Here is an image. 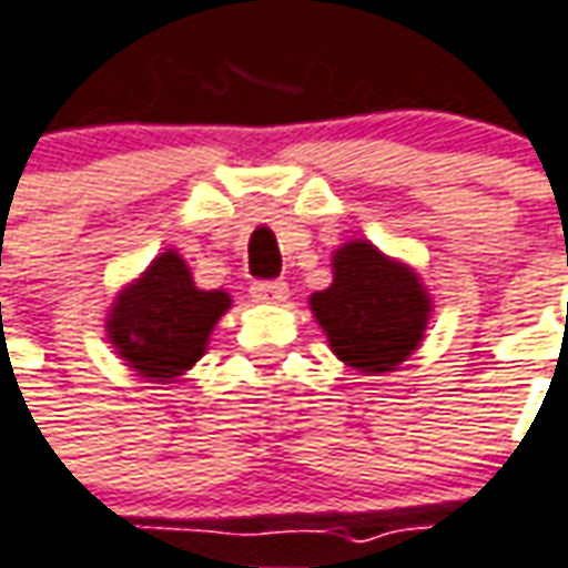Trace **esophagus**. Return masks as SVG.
<instances>
[{"label": "esophagus", "mask_w": 568, "mask_h": 568, "mask_svg": "<svg viewBox=\"0 0 568 568\" xmlns=\"http://www.w3.org/2000/svg\"><path fill=\"white\" fill-rule=\"evenodd\" d=\"M248 295L257 304H283L285 297H288V285L283 280H261V283L248 288Z\"/></svg>", "instance_id": "1"}]
</instances>
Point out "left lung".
Wrapping results in <instances>:
<instances>
[{
    "label": "left lung",
    "instance_id": "obj_1",
    "mask_svg": "<svg viewBox=\"0 0 568 568\" xmlns=\"http://www.w3.org/2000/svg\"><path fill=\"white\" fill-rule=\"evenodd\" d=\"M332 351L366 375L390 372L418 347L430 313L418 276L368 243L335 255V283L311 297Z\"/></svg>",
    "mask_w": 568,
    "mask_h": 568
}]
</instances>
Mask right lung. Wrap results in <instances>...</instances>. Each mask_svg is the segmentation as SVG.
Segmentation results:
<instances>
[{
    "instance_id": "1",
    "label": "right lung",
    "mask_w": 568,
    "mask_h": 568,
    "mask_svg": "<svg viewBox=\"0 0 568 568\" xmlns=\"http://www.w3.org/2000/svg\"><path fill=\"white\" fill-rule=\"evenodd\" d=\"M227 307V292L196 288L187 264L165 252L116 297L106 332L144 378H178L205 353L209 332Z\"/></svg>"
}]
</instances>
